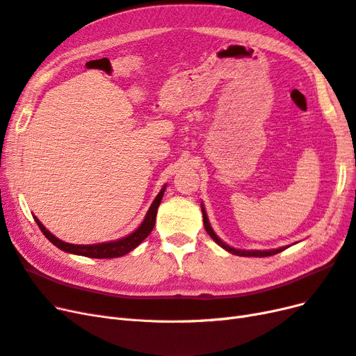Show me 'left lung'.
Returning <instances> with one entry per match:
<instances>
[{"label": "left lung", "instance_id": "left-lung-1", "mask_svg": "<svg viewBox=\"0 0 356 356\" xmlns=\"http://www.w3.org/2000/svg\"><path fill=\"white\" fill-rule=\"evenodd\" d=\"M202 207V213H203V225H204V230L208 232V234L211 236V238L217 242V245H220L221 248H224L225 251H229L230 254H234V255H239V257H270V255H275L277 252H282L284 250H286L288 246H281L277 248V250H266V251H260V250H251V251H246V250H236V248H232L229 246L225 242H222L217 234H215V232L212 230L211 227V222L208 220V215H207V211H204V207L203 203H200Z\"/></svg>", "mask_w": 356, "mask_h": 356}]
</instances>
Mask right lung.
<instances>
[{
  "label": "right lung",
  "mask_w": 356,
  "mask_h": 356,
  "mask_svg": "<svg viewBox=\"0 0 356 356\" xmlns=\"http://www.w3.org/2000/svg\"><path fill=\"white\" fill-rule=\"evenodd\" d=\"M166 190V184L161 187V190L159 191V195L156 196V199L153 200L152 207H149L144 221L141 222L139 227L132 232L131 234L124 236L122 239L117 241H111V242H104V243H93V245H74V243H68L63 242L60 239H58L55 234H51L44 225L40 222V220L37 217H34L35 222L38 224L40 230L42 232V234L55 245L59 250L74 254V255H83V257H89V258H115V257H122L126 255L127 252H131L132 250L141 243L144 239L148 238V234L152 233L154 224H156V213L159 209V204L163 199Z\"/></svg>",
  "instance_id": "add662e5"
}]
</instances>
